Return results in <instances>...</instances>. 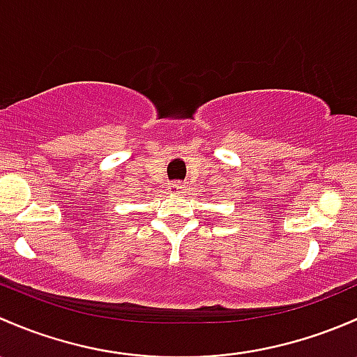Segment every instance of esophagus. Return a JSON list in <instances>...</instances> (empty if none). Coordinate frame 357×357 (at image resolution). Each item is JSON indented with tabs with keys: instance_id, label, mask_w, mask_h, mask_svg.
Listing matches in <instances>:
<instances>
[{
	"instance_id": "obj_1",
	"label": "esophagus",
	"mask_w": 357,
	"mask_h": 357,
	"mask_svg": "<svg viewBox=\"0 0 357 357\" xmlns=\"http://www.w3.org/2000/svg\"><path fill=\"white\" fill-rule=\"evenodd\" d=\"M170 189L174 190V192L180 194V192H183V190H185V187H183L180 182H174V183H170Z\"/></svg>"
}]
</instances>
